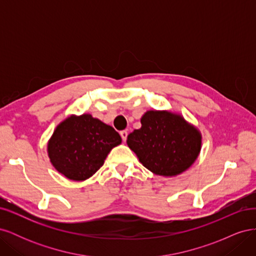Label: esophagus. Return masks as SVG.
<instances>
[{"label":"esophagus","mask_w":256,"mask_h":256,"mask_svg":"<svg viewBox=\"0 0 256 256\" xmlns=\"http://www.w3.org/2000/svg\"><path fill=\"white\" fill-rule=\"evenodd\" d=\"M120 136H122V141L125 142V141L127 140V136H128V132H127V130H122V131H120Z\"/></svg>","instance_id":"obj_1"}]
</instances>
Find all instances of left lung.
I'll use <instances>...</instances> for the list:
<instances>
[{
	"label": "left lung",
	"instance_id": "left-lung-1",
	"mask_svg": "<svg viewBox=\"0 0 256 256\" xmlns=\"http://www.w3.org/2000/svg\"><path fill=\"white\" fill-rule=\"evenodd\" d=\"M141 124L140 129L128 136L127 144L152 173L174 176L186 171L198 158L200 134L182 116L148 111Z\"/></svg>",
	"mask_w": 256,
	"mask_h": 256
}]
</instances>
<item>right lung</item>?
<instances>
[{"mask_svg": "<svg viewBox=\"0 0 256 256\" xmlns=\"http://www.w3.org/2000/svg\"><path fill=\"white\" fill-rule=\"evenodd\" d=\"M120 142L113 127L83 114L60 124L49 141L48 154L60 173L72 180H85L104 166L108 154Z\"/></svg>", "mask_w": 256, "mask_h": 256, "instance_id": "1", "label": "right lung"}]
</instances>
